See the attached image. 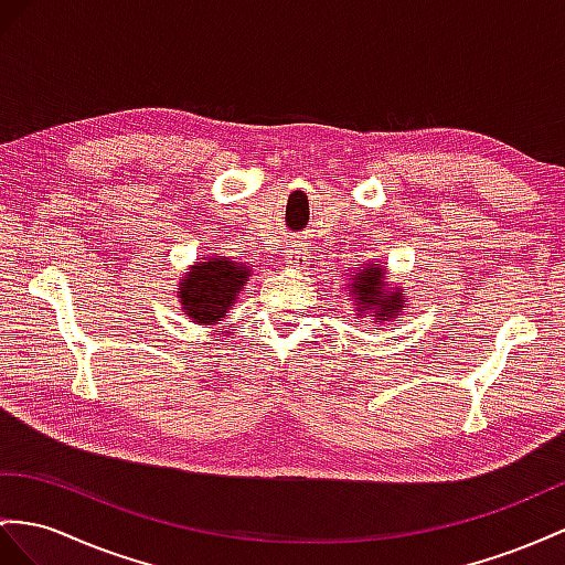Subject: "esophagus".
I'll return each instance as SVG.
<instances>
[{
  "instance_id": "obj_1",
  "label": "esophagus",
  "mask_w": 565,
  "mask_h": 565,
  "mask_svg": "<svg viewBox=\"0 0 565 565\" xmlns=\"http://www.w3.org/2000/svg\"><path fill=\"white\" fill-rule=\"evenodd\" d=\"M306 248H300V245H288V250H286V265L288 267H296V269H300V267H306Z\"/></svg>"
}]
</instances>
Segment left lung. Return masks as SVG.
I'll use <instances>...</instances> for the list:
<instances>
[{
    "mask_svg": "<svg viewBox=\"0 0 565 565\" xmlns=\"http://www.w3.org/2000/svg\"><path fill=\"white\" fill-rule=\"evenodd\" d=\"M349 286L353 288V294L358 296L360 308H367V310H372L374 306L380 308V310H374V315H372V317H377V320H382V317H392L394 312L401 310V294L386 291L388 284L382 281V269L380 267L360 271V277H355V281L349 284Z\"/></svg>",
    "mask_w": 565,
    "mask_h": 565,
    "instance_id": "left-lung-1",
    "label": "left lung"
}]
</instances>
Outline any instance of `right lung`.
Instances as JSON below:
<instances>
[{
  "mask_svg": "<svg viewBox=\"0 0 565 565\" xmlns=\"http://www.w3.org/2000/svg\"><path fill=\"white\" fill-rule=\"evenodd\" d=\"M248 281V269L224 257L200 263L185 274L181 284L183 312L200 324H212L224 317L241 286Z\"/></svg>",
  "mask_w": 565,
  "mask_h": 565,
  "instance_id": "right-lung-1",
  "label": "right lung"
}]
</instances>
